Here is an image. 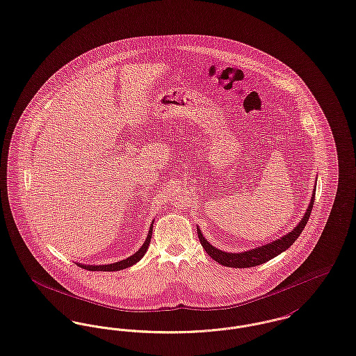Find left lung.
Masks as SVG:
<instances>
[{
  "mask_svg": "<svg viewBox=\"0 0 356 356\" xmlns=\"http://www.w3.org/2000/svg\"><path fill=\"white\" fill-rule=\"evenodd\" d=\"M314 193H316V184H314V192H312L311 203H309L308 209L305 211L302 219L298 222V225L292 231H289L288 234L282 235L281 238L273 241L270 243L258 246V248L250 249V250L242 251V252H226V251L213 248L209 241L203 236L200 227L197 226L199 241H200L203 249L207 251L209 257L213 261H216L220 265H223V266L242 269V268H252V266H257V265H262V264L268 262L269 259L277 257L278 254L288 250L294 243V241L300 236V234L304 230V227H305V225H307V222H308V219L311 216V211L314 209Z\"/></svg>",
  "mask_w": 356,
  "mask_h": 356,
  "instance_id": "8db88e82",
  "label": "left lung"
}]
</instances>
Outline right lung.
Returning a JSON list of instances; mask_svg holds the SVG:
<instances>
[{
	"label": "right lung",
	"mask_w": 356,
	"mask_h": 356,
	"mask_svg": "<svg viewBox=\"0 0 356 356\" xmlns=\"http://www.w3.org/2000/svg\"><path fill=\"white\" fill-rule=\"evenodd\" d=\"M153 223L150 225L149 227V232H147V239L144 242V245L140 248V250L136 251L134 254H131L129 258L122 259V261H118V262H114V264H107V265H84V264H78V266L83 268L86 270H90V272H118V270H124L126 268H130L133 266L134 264H137L147 252V248H149V243H150V238H152V231H153Z\"/></svg>",
	"instance_id": "add662e5"
}]
</instances>
